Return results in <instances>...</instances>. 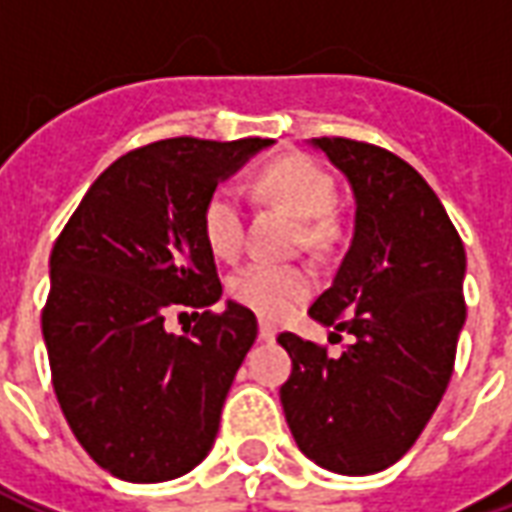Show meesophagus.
I'll return each mask as SVG.
<instances>
[{
  "instance_id": "esophagus-1",
  "label": "esophagus",
  "mask_w": 512,
  "mask_h": 512,
  "mask_svg": "<svg viewBox=\"0 0 512 512\" xmlns=\"http://www.w3.org/2000/svg\"><path fill=\"white\" fill-rule=\"evenodd\" d=\"M277 337V326L268 321H260V340H266V343H271Z\"/></svg>"
}]
</instances>
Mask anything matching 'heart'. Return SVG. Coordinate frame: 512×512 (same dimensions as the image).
Returning <instances> with one entry per match:
<instances>
[{
	"instance_id": "obj_1",
	"label": "heart",
	"mask_w": 512,
	"mask_h": 512,
	"mask_svg": "<svg viewBox=\"0 0 512 512\" xmlns=\"http://www.w3.org/2000/svg\"><path fill=\"white\" fill-rule=\"evenodd\" d=\"M255 191L290 211L301 224L304 241L326 246L340 233V219L334 213V180L312 158L290 153L268 161L257 169ZM202 233L211 252L233 260L244 246V208L230 189L213 191L202 208ZM315 279L307 268L277 266V263H249L230 282L235 301L266 318H282L296 310L312 293Z\"/></svg>"
}]
</instances>
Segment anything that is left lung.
Segmentation results:
<instances>
[{"instance_id":"left-lung-1","label":"left lung","mask_w":512,"mask_h":512,"mask_svg":"<svg viewBox=\"0 0 512 512\" xmlns=\"http://www.w3.org/2000/svg\"><path fill=\"white\" fill-rule=\"evenodd\" d=\"M312 147L351 183L356 224L310 318L354 340L329 354L279 334L293 359L279 400L310 461L362 477L411 450L450 384L466 321V252L436 191L403 158L343 136L312 139Z\"/></svg>"}]
</instances>
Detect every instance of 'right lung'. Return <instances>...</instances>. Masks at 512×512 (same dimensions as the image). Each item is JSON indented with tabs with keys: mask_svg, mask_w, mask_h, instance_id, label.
<instances>
[{
	"mask_svg": "<svg viewBox=\"0 0 512 512\" xmlns=\"http://www.w3.org/2000/svg\"><path fill=\"white\" fill-rule=\"evenodd\" d=\"M271 139H161L104 169L51 249L43 340L73 436L128 483H164L211 452L224 397L257 337L222 299L202 208ZM195 310L172 335L163 315Z\"/></svg>",
	"mask_w": 512,
	"mask_h": 512,
	"instance_id": "right-lung-1",
	"label": "right lung"
}]
</instances>
